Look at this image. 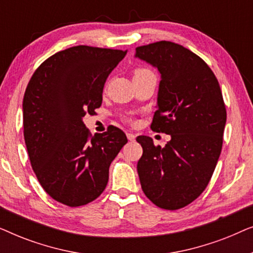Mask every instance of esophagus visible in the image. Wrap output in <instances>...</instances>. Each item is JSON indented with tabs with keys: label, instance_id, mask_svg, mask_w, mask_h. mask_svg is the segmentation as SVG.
Listing matches in <instances>:
<instances>
[{
	"label": "esophagus",
	"instance_id": "34e87169",
	"mask_svg": "<svg viewBox=\"0 0 253 253\" xmlns=\"http://www.w3.org/2000/svg\"><path fill=\"white\" fill-rule=\"evenodd\" d=\"M126 137H127V139H129L130 141H134V139H136V134L132 133V132H127L126 133Z\"/></svg>",
	"mask_w": 253,
	"mask_h": 253
}]
</instances>
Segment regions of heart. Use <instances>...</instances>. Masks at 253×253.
<instances>
[{"mask_svg": "<svg viewBox=\"0 0 253 253\" xmlns=\"http://www.w3.org/2000/svg\"><path fill=\"white\" fill-rule=\"evenodd\" d=\"M154 75L153 71L147 68H137L133 71V77H144V76H152Z\"/></svg>", "mask_w": 253, "mask_h": 253, "instance_id": "obj_1", "label": "heart"}]
</instances>
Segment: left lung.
Segmentation results:
<instances>
[{
    "label": "left lung",
    "mask_w": 253,
    "mask_h": 253,
    "mask_svg": "<svg viewBox=\"0 0 253 253\" xmlns=\"http://www.w3.org/2000/svg\"><path fill=\"white\" fill-rule=\"evenodd\" d=\"M136 57L160 72L151 129L170 134L165 147L137 138L141 189L160 209L179 210L202 195L219 160L227 120L222 92L205 61L181 44L158 41L137 47Z\"/></svg>",
    "instance_id": "1"
}]
</instances>
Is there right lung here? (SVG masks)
<instances>
[{
    "label": "right lung",
    "mask_w": 253,
    "mask_h": 253,
    "mask_svg": "<svg viewBox=\"0 0 253 253\" xmlns=\"http://www.w3.org/2000/svg\"><path fill=\"white\" fill-rule=\"evenodd\" d=\"M126 55L75 46L48 57L30 79L23 100L24 139L38 181L58 203L77 207L98 198L110 164L127 143L119 127L92 137L83 122L101 106L106 79Z\"/></svg>",
    "instance_id": "obj_1"
}]
</instances>
